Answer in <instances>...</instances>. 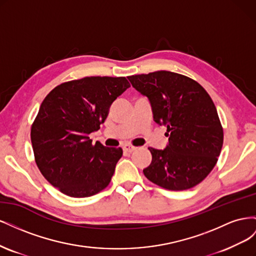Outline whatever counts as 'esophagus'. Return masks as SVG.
<instances>
[{
	"instance_id": "34e87169",
	"label": "esophagus",
	"mask_w": 256,
	"mask_h": 256,
	"mask_svg": "<svg viewBox=\"0 0 256 256\" xmlns=\"http://www.w3.org/2000/svg\"><path fill=\"white\" fill-rule=\"evenodd\" d=\"M136 147L130 145V144H124L122 145V150L125 152H132L134 150H136Z\"/></svg>"
}]
</instances>
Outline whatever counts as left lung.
<instances>
[{
	"mask_svg": "<svg viewBox=\"0 0 256 256\" xmlns=\"http://www.w3.org/2000/svg\"><path fill=\"white\" fill-rule=\"evenodd\" d=\"M131 85L148 98L154 120L166 127L164 150L148 147L147 180L180 191L194 187L212 172L223 145L218 112L203 86L188 76L160 70L128 76Z\"/></svg>",
	"mask_w": 256,
	"mask_h": 256,
	"instance_id": "8db88e82",
	"label": "left lung"
}]
</instances>
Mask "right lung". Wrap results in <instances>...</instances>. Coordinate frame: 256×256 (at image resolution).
<instances>
[{"mask_svg":"<svg viewBox=\"0 0 256 256\" xmlns=\"http://www.w3.org/2000/svg\"><path fill=\"white\" fill-rule=\"evenodd\" d=\"M128 88L125 76H86L58 85L44 99L30 141L38 168L62 193L88 198L110 184L122 150L92 145L88 134Z\"/></svg>","mask_w":256,"mask_h":256,"instance_id":"add662e5","label":"right lung"}]
</instances>
